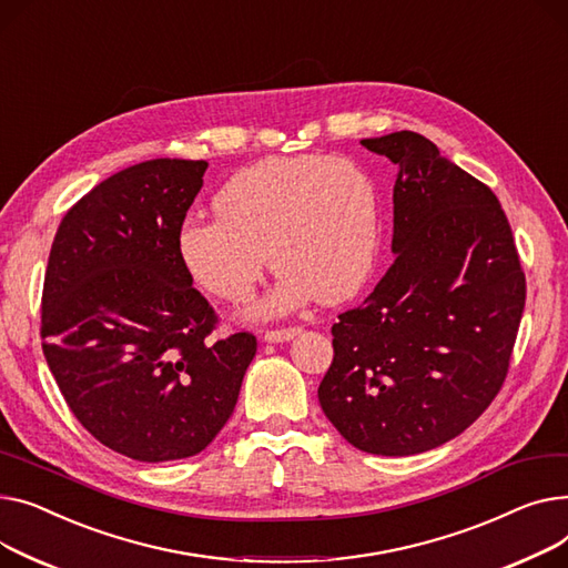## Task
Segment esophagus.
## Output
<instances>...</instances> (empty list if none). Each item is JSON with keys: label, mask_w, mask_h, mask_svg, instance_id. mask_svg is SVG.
I'll return each instance as SVG.
<instances>
[{"label": "esophagus", "mask_w": 568, "mask_h": 568, "mask_svg": "<svg viewBox=\"0 0 568 568\" xmlns=\"http://www.w3.org/2000/svg\"><path fill=\"white\" fill-rule=\"evenodd\" d=\"M297 335H300V327H280V329H265L261 339L268 344H282V342H291Z\"/></svg>", "instance_id": "34e87169"}]
</instances>
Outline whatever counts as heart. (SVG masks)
I'll return each instance as SVG.
<instances>
[{"label": "heart", "mask_w": 568, "mask_h": 568, "mask_svg": "<svg viewBox=\"0 0 568 568\" xmlns=\"http://www.w3.org/2000/svg\"><path fill=\"white\" fill-rule=\"evenodd\" d=\"M217 217L190 215L176 233L194 284L243 303L263 277L268 252L275 291L254 310L275 316L321 297L344 303L369 280L381 250L372 174L348 158H268L233 174L215 194Z\"/></svg>", "instance_id": "obj_1"}]
</instances>
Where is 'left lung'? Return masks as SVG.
Returning <instances> with one entry per match:
<instances>
[{
    "instance_id": "left-lung-1",
    "label": "left lung",
    "mask_w": 568,
    "mask_h": 568,
    "mask_svg": "<svg viewBox=\"0 0 568 568\" xmlns=\"http://www.w3.org/2000/svg\"><path fill=\"white\" fill-rule=\"evenodd\" d=\"M362 146L398 166L394 263L332 325L318 402L353 447L410 456L456 438L503 387L525 273L493 190L430 140L402 130Z\"/></svg>"
}]
</instances>
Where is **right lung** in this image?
I'll return each mask as SVG.
<instances>
[{
  "label": "right lung",
  "mask_w": 568,
  "mask_h": 568,
  "mask_svg": "<svg viewBox=\"0 0 568 568\" xmlns=\"http://www.w3.org/2000/svg\"><path fill=\"white\" fill-rule=\"evenodd\" d=\"M206 166L158 158L98 183L63 215L48 258L50 372L98 443L142 463L206 449L256 355L250 332L209 339L217 316L179 258Z\"/></svg>",
  "instance_id": "obj_1"
}]
</instances>
